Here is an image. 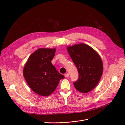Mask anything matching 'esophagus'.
<instances>
[{
	"instance_id": "esophagus-1",
	"label": "esophagus",
	"mask_w": 125,
	"mask_h": 125,
	"mask_svg": "<svg viewBox=\"0 0 125 125\" xmlns=\"http://www.w3.org/2000/svg\"><path fill=\"white\" fill-rule=\"evenodd\" d=\"M64 76H65V77H69V73L65 74H64Z\"/></svg>"
}]
</instances>
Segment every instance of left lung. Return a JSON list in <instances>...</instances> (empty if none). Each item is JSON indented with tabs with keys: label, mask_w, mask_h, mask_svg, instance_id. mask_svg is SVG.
Segmentation results:
<instances>
[{
	"label": "left lung",
	"mask_w": 125,
	"mask_h": 125,
	"mask_svg": "<svg viewBox=\"0 0 125 125\" xmlns=\"http://www.w3.org/2000/svg\"><path fill=\"white\" fill-rule=\"evenodd\" d=\"M67 50L79 73L78 80L73 83L74 87L81 93L89 92L96 87L103 73L100 55L90 46L82 43L68 46Z\"/></svg>",
	"instance_id": "left-lung-1"
}]
</instances>
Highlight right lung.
Instances as JSON below:
<instances>
[{
    "instance_id": "add662e5",
    "label": "right lung",
    "mask_w": 125,
    "mask_h": 125,
    "mask_svg": "<svg viewBox=\"0 0 125 125\" xmlns=\"http://www.w3.org/2000/svg\"><path fill=\"white\" fill-rule=\"evenodd\" d=\"M56 49L40 48L29 56L23 69V75L31 90L42 96L50 95L60 80L64 78L52 64Z\"/></svg>"
}]
</instances>
